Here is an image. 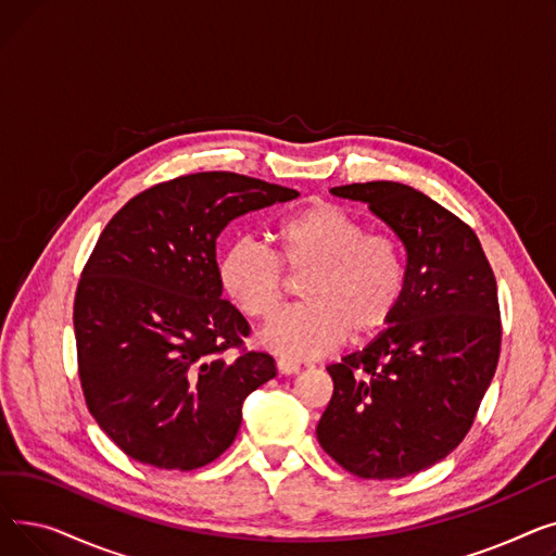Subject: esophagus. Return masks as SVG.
Masks as SVG:
<instances>
[{"instance_id": "esophagus-1", "label": "esophagus", "mask_w": 556, "mask_h": 556, "mask_svg": "<svg viewBox=\"0 0 556 556\" xmlns=\"http://www.w3.org/2000/svg\"><path fill=\"white\" fill-rule=\"evenodd\" d=\"M277 369H279V374H283V376H293V374H298V371H300V365H298V363H293V361L279 358V361H277Z\"/></svg>"}]
</instances>
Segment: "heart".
<instances>
[{
    "mask_svg": "<svg viewBox=\"0 0 556 556\" xmlns=\"http://www.w3.org/2000/svg\"><path fill=\"white\" fill-rule=\"evenodd\" d=\"M273 239L275 254L254 241H237L220 258L225 293L252 319H268L279 308L287 271L304 277V304L270 319L261 331L263 346L286 358H315L346 336L365 342L392 325L407 279L405 254L392 233L365 231L356 216L317 200L283 216Z\"/></svg>",
    "mask_w": 556,
    "mask_h": 556,
    "instance_id": "b5f03b06",
    "label": "heart"
}]
</instances>
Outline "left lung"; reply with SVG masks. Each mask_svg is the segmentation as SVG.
I'll list each match as a JSON object with an SVG mask.
<instances>
[{
  "label": "left lung",
  "instance_id": "1",
  "mask_svg": "<svg viewBox=\"0 0 556 556\" xmlns=\"http://www.w3.org/2000/svg\"><path fill=\"white\" fill-rule=\"evenodd\" d=\"M405 248V293L363 352L329 365L333 396L315 432L363 480H399L444 459L471 430L501 356L498 288L476 231L401 182H354Z\"/></svg>",
  "mask_w": 556,
  "mask_h": 556
}]
</instances>
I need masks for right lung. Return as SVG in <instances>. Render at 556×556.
Returning a JSON list of instances; mask_svg holds the SVG:
<instances>
[{
    "label": "right lung",
    "mask_w": 556,
    "mask_h": 556,
    "mask_svg": "<svg viewBox=\"0 0 556 556\" xmlns=\"http://www.w3.org/2000/svg\"><path fill=\"white\" fill-rule=\"evenodd\" d=\"M300 193L241 173L160 182L116 212L74 298L87 410L128 457L193 471L220 457L275 361L248 352L250 325L223 300L216 239L237 216Z\"/></svg>",
    "instance_id": "right-lung-1"
}]
</instances>
